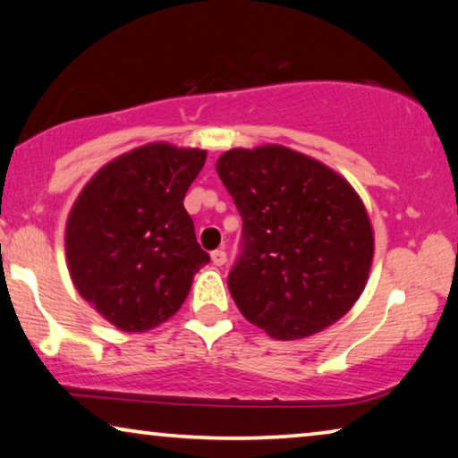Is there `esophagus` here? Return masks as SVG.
<instances>
[{"instance_id": "1", "label": "esophagus", "mask_w": 458, "mask_h": 458, "mask_svg": "<svg viewBox=\"0 0 458 458\" xmlns=\"http://www.w3.org/2000/svg\"><path fill=\"white\" fill-rule=\"evenodd\" d=\"M210 259H213L215 266H225V264H227V251L215 250L213 253H210Z\"/></svg>"}]
</instances>
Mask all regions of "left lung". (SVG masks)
I'll list each match as a JSON object with an SVG mask.
<instances>
[{"instance_id": "8db88e82", "label": "left lung", "mask_w": 458, "mask_h": 458, "mask_svg": "<svg viewBox=\"0 0 458 458\" xmlns=\"http://www.w3.org/2000/svg\"><path fill=\"white\" fill-rule=\"evenodd\" d=\"M243 219V253L229 291L245 319L274 340H302L360 299L375 256L367 207L350 182L284 145L216 159Z\"/></svg>"}]
</instances>
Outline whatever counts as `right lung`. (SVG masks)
<instances>
[{
  "label": "right lung",
  "mask_w": 458,
  "mask_h": 458,
  "mask_svg": "<svg viewBox=\"0 0 458 458\" xmlns=\"http://www.w3.org/2000/svg\"><path fill=\"white\" fill-rule=\"evenodd\" d=\"M207 151L165 140L102 165L81 188L65 225L73 286L126 334H143L180 311L194 274L210 262L184 208Z\"/></svg>",
  "instance_id": "right-lung-1"
}]
</instances>
